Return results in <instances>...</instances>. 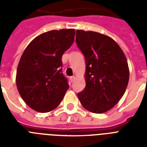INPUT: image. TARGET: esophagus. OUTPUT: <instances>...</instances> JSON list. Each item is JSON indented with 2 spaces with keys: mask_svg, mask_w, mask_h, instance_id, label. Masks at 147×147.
<instances>
[{
  "mask_svg": "<svg viewBox=\"0 0 147 147\" xmlns=\"http://www.w3.org/2000/svg\"><path fill=\"white\" fill-rule=\"evenodd\" d=\"M75 79H76V77H75V76H71V77H70V81H71V82H73L74 81H75Z\"/></svg>",
  "mask_w": 147,
  "mask_h": 147,
  "instance_id": "1",
  "label": "esophagus"
}]
</instances>
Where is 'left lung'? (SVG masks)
<instances>
[{
    "instance_id": "1",
    "label": "left lung",
    "mask_w": 147,
    "mask_h": 147,
    "mask_svg": "<svg viewBox=\"0 0 147 147\" xmlns=\"http://www.w3.org/2000/svg\"><path fill=\"white\" fill-rule=\"evenodd\" d=\"M76 41L86 64V85L78 99L90 112L105 113L118 102L127 87L125 55L114 40L97 32L78 30Z\"/></svg>"
}]
</instances>
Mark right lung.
I'll return each mask as SVG.
<instances>
[{
	"label": "right lung",
	"mask_w": 147,
	"mask_h": 147,
	"mask_svg": "<svg viewBox=\"0 0 147 147\" xmlns=\"http://www.w3.org/2000/svg\"><path fill=\"white\" fill-rule=\"evenodd\" d=\"M75 33L74 29L43 33L24 50L17 67V87L25 103L36 111L55 109L69 89L62 56L73 43Z\"/></svg>",
	"instance_id": "right-lung-1"
}]
</instances>
